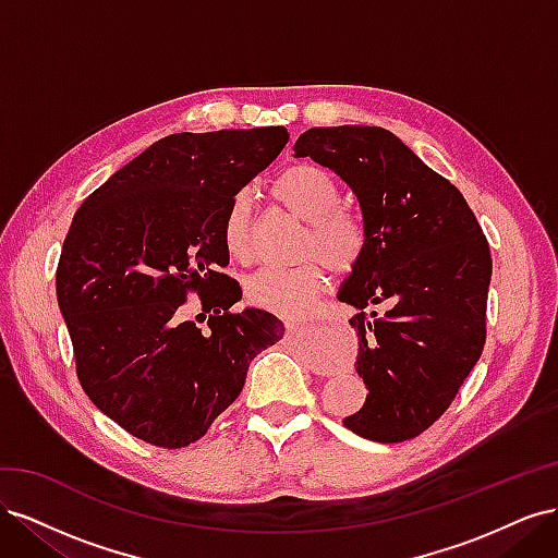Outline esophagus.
<instances>
[{"label": "esophagus", "instance_id": "esophagus-1", "mask_svg": "<svg viewBox=\"0 0 558 558\" xmlns=\"http://www.w3.org/2000/svg\"><path fill=\"white\" fill-rule=\"evenodd\" d=\"M300 328H302V324H298V320H286V330H289V332H295Z\"/></svg>", "mask_w": 558, "mask_h": 558}]
</instances>
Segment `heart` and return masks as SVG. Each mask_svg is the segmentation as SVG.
<instances>
[{
  "label": "heart",
  "instance_id": "1",
  "mask_svg": "<svg viewBox=\"0 0 558 558\" xmlns=\"http://www.w3.org/2000/svg\"><path fill=\"white\" fill-rule=\"evenodd\" d=\"M269 193L281 207L307 221L302 253H316L335 272H347L356 265L365 232L359 218L342 207L340 185L328 170L312 162L293 165L272 181ZM251 234V199L246 193H238L221 221V240L230 258L248 260ZM320 286L324 269L318 260L295 267H263L246 279V300L267 312L298 316L310 310Z\"/></svg>",
  "mask_w": 558,
  "mask_h": 558
}]
</instances>
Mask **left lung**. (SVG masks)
Segmentation results:
<instances>
[{"mask_svg": "<svg viewBox=\"0 0 558 558\" xmlns=\"http://www.w3.org/2000/svg\"><path fill=\"white\" fill-rule=\"evenodd\" d=\"M356 193L365 244L340 302L359 314L356 373L367 398L344 418L365 440L430 428L486 342L492 251L461 191L375 125L312 128L295 142Z\"/></svg>", "mask_w": 558, "mask_h": 558, "instance_id": "8db88e82", "label": "left lung"}]
</instances>
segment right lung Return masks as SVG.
<instances>
[{
  "label": "right lung",
  "instance_id": "obj_1",
  "mask_svg": "<svg viewBox=\"0 0 558 558\" xmlns=\"http://www.w3.org/2000/svg\"><path fill=\"white\" fill-rule=\"evenodd\" d=\"M286 142V128L170 134L88 195L66 232L56 289L78 381L148 445L199 440L283 337L275 314L232 312L242 289L221 272V221ZM191 292L215 312L207 329L182 318Z\"/></svg>",
  "mask_w": 558,
  "mask_h": 558
}]
</instances>
